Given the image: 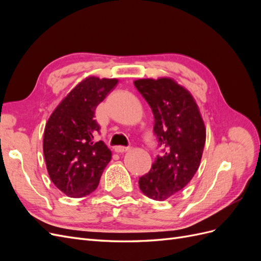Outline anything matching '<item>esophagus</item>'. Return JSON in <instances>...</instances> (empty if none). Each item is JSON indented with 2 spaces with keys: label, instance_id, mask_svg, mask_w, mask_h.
Wrapping results in <instances>:
<instances>
[{
  "label": "esophagus",
  "instance_id": "obj_1",
  "mask_svg": "<svg viewBox=\"0 0 261 261\" xmlns=\"http://www.w3.org/2000/svg\"><path fill=\"white\" fill-rule=\"evenodd\" d=\"M127 150H129V147H124V146H116L114 148V151L117 152V153H122V152H125L127 151Z\"/></svg>",
  "mask_w": 261,
  "mask_h": 261
}]
</instances>
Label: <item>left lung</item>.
Segmentation results:
<instances>
[{"label":"left lung","mask_w":261,"mask_h":261,"mask_svg":"<svg viewBox=\"0 0 261 261\" xmlns=\"http://www.w3.org/2000/svg\"><path fill=\"white\" fill-rule=\"evenodd\" d=\"M136 89L154 118L153 134L163 147L139 188L153 200H165L183 189L199 168L206 128L192 94L170 78L138 80Z\"/></svg>","instance_id":"left-lung-1"}]
</instances>
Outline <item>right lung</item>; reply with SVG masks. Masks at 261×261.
<instances>
[{
  "instance_id": "obj_1",
  "label": "right lung",
  "mask_w": 261,
  "mask_h": 261,
  "mask_svg": "<svg viewBox=\"0 0 261 261\" xmlns=\"http://www.w3.org/2000/svg\"><path fill=\"white\" fill-rule=\"evenodd\" d=\"M117 80L88 77L78 84L51 114L45 125L43 154L53 184L65 195L81 198L97 189L111 151L94 136L100 125L94 111Z\"/></svg>"
}]
</instances>
